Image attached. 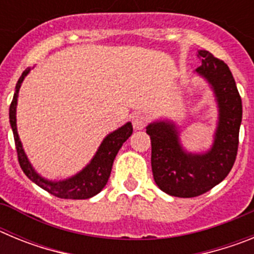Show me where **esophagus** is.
Segmentation results:
<instances>
[{"label": "esophagus", "instance_id": "esophagus-1", "mask_svg": "<svg viewBox=\"0 0 254 254\" xmlns=\"http://www.w3.org/2000/svg\"><path fill=\"white\" fill-rule=\"evenodd\" d=\"M149 116L145 113H134L132 116V125L136 129H142L149 123Z\"/></svg>", "mask_w": 254, "mask_h": 254}]
</instances>
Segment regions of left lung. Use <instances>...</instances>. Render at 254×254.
I'll list each match as a JSON object with an SVG mask.
<instances>
[{
    "label": "left lung",
    "mask_w": 254,
    "mask_h": 254,
    "mask_svg": "<svg viewBox=\"0 0 254 254\" xmlns=\"http://www.w3.org/2000/svg\"><path fill=\"white\" fill-rule=\"evenodd\" d=\"M202 64L197 72L211 84L219 104V127L206 154L182 149L176 126L155 122L147 126L151 138V168L155 183L170 196L197 197L224 181L238 154L242 99L228 64L207 51H199Z\"/></svg>",
    "instance_id": "8db88e82"
}]
</instances>
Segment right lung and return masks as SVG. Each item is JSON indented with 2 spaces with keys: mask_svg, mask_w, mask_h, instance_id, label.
<instances>
[{
  "mask_svg": "<svg viewBox=\"0 0 254 254\" xmlns=\"http://www.w3.org/2000/svg\"><path fill=\"white\" fill-rule=\"evenodd\" d=\"M29 68H26L22 75L20 76L19 81H17L16 87H15V94H13L12 102L10 104V125L13 132V140H15V146H16L17 152V160H19L20 167L22 172L25 173L30 181H33L35 185L39 186L40 188L46 190L51 194L60 198L67 199H85L90 198L99 193L100 190L104 188L107 185L109 176H111L112 167H113V161L116 155L118 154L120 149L122 147L123 142L132 134V125L131 123H126L121 128L117 131L112 132L108 134L104 141L100 145L99 150L96 151L95 156L90 164L87 165L85 169L76 174L72 178H68L66 181L61 182H51L47 179L42 178L38 176L35 170L31 168L28 158H26L25 152L22 150L21 142H20L19 134H17L16 128V103H17V94H19L20 85L22 80L28 75Z\"/></svg>",
  "mask_w": 254,
  "mask_h": 254,
  "instance_id": "obj_1",
  "label": "right lung"
}]
</instances>
